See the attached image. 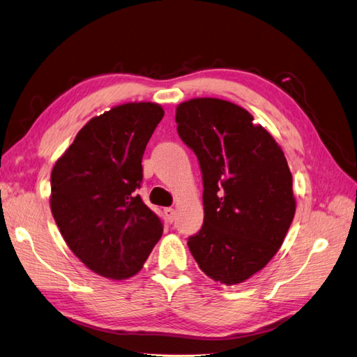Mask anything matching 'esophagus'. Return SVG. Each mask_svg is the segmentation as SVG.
<instances>
[{
	"instance_id": "34e87169",
	"label": "esophagus",
	"mask_w": 357,
	"mask_h": 357,
	"mask_svg": "<svg viewBox=\"0 0 357 357\" xmlns=\"http://www.w3.org/2000/svg\"><path fill=\"white\" fill-rule=\"evenodd\" d=\"M163 213H165V218L169 220V222H174L176 219V210L172 207H167L165 210H163Z\"/></svg>"
}]
</instances>
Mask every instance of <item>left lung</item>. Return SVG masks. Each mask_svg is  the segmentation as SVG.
Instances as JSON below:
<instances>
[{"label": "left lung", "instance_id": "obj_1", "mask_svg": "<svg viewBox=\"0 0 357 357\" xmlns=\"http://www.w3.org/2000/svg\"><path fill=\"white\" fill-rule=\"evenodd\" d=\"M177 132L202 172L204 224L188 246L213 281L245 282L271 261L290 228L296 198L282 149L246 109L198 98L176 109Z\"/></svg>", "mask_w": 357, "mask_h": 357}]
</instances>
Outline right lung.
<instances>
[{
	"label": "right lung",
	"mask_w": 357,
	"mask_h": 357,
	"mask_svg": "<svg viewBox=\"0 0 357 357\" xmlns=\"http://www.w3.org/2000/svg\"><path fill=\"white\" fill-rule=\"evenodd\" d=\"M151 102H130L93 117L51 172V211L67 246L103 278L137 275L159 242L158 215L135 194L142 155L163 117Z\"/></svg>",
	"instance_id": "right-lung-1"
}]
</instances>
